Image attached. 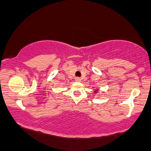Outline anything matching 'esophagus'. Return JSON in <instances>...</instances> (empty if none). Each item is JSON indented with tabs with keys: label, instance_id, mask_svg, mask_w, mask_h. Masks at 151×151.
Masks as SVG:
<instances>
[{
	"label": "esophagus",
	"instance_id": "esophagus-1",
	"mask_svg": "<svg viewBox=\"0 0 151 151\" xmlns=\"http://www.w3.org/2000/svg\"><path fill=\"white\" fill-rule=\"evenodd\" d=\"M75 81H76V82H80L81 81V78H80L79 77H76Z\"/></svg>",
	"mask_w": 151,
	"mask_h": 151
}]
</instances>
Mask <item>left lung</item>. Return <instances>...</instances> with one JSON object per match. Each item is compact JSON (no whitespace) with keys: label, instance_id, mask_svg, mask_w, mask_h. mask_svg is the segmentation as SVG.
Listing matches in <instances>:
<instances>
[{"label":"left lung","instance_id":"1","mask_svg":"<svg viewBox=\"0 0 151 151\" xmlns=\"http://www.w3.org/2000/svg\"><path fill=\"white\" fill-rule=\"evenodd\" d=\"M95 92H97V90H96V91H95Z\"/></svg>","mask_w":151,"mask_h":151}]
</instances>
